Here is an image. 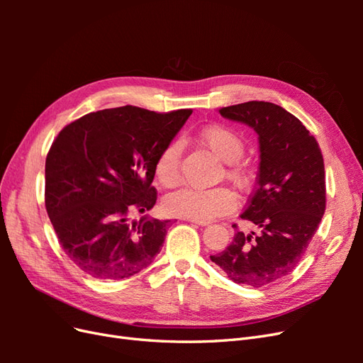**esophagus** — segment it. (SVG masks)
I'll list each match as a JSON object with an SVG mask.
<instances>
[{"label":"esophagus","instance_id":"obj_1","mask_svg":"<svg viewBox=\"0 0 363 363\" xmlns=\"http://www.w3.org/2000/svg\"><path fill=\"white\" fill-rule=\"evenodd\" d=\"M191 223H194V224H196V225H201V227H204V225H207L208 223L207 221H195V219H189Z\"/></svg>","mask_w":363,"mask_h":363}]
</instances>
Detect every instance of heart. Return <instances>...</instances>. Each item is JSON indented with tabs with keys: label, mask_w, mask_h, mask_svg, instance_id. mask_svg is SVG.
<instances>
[{
	"label": "heart",
	"mask_w": 363,
	"mask_h": 363,
	"mask_svg": "<svg viewBox=\"0 0 363 363\" xmlns=\"http://www.w3.org/2000/svg\"><path fill=\"white\" fill-rule=\"evenodd\" d=\"M200 139L215 156L228 163L227 177L238 188L248 189L252 180L251 171L236 162L242 157L245 150L242 136L225 125H208L201 130ZM180 159V142H169L160 150L155 162V177L159 184L171 188L179 182ZM236 206V195L223 186L211 189L182 188L168 194L163 200V211L168 215L195 221H211L213 218L233 212Z\"/></svg>",
	"instance_id": "obj_1"
}]
</instances>
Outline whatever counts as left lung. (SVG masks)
Instances as JSON below:
<instances>
[{"label": "left lung", "mask_w": 363, "mask_h": 363, "mask_svg": "<svg viewBox=\"0 0 363 363\" xmlns=\"http://www.w3.org/2000/svg\"><path fill=\"white\" fill-rule=\"evenodd\" d=\"M219 113L259 135L257 186L240 218L260 233L236 232L211 260L235 283L262 288L292 272L316 233L325 211L324 159L301 121L277 104L248 101Z\"/></svg>", "instance_id": "left-lung-1"}]
</instances>
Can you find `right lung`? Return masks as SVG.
Segmentation results:
<instances>
[{"instance_id":"1","label":"right lung","mask_w":363,"mask_h":363,"mask_svg":"<svg viewBox=\"0 0 363 363\" xmlns=\"http://www.w3.org/2000/svg\"><path fill=\"white\" fill-rule=\"evenodd\" d=\"M191 113L104 108L54 139L45 162V207L63 251L83 272L125 279L159 255L169 221H130V215L156 204V157Z\"/></svg>"}]
</instances>
